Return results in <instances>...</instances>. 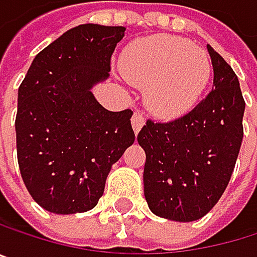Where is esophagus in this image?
I'll return each instance as SVG.
<instances>
[{
    "label": "esophagus",
    "mask_w": 257,
    "mask_h": 257,
    "mask_svg": "<svg viewBox=\"0 0 257 257\" xmlns=\"http://www.w3.org/2000/svg\"><path fill=\"white\" fill-rule=\"evenodd\" d=\"M131 123H133V127H134V133L139 134L140 130L143 127V124H145V114H143L142 111H136V112L133 114Z\"/></svg>",
    "instance_id": "1"
}]
</instances>
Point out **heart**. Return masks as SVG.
<instances>
[{
  "label": "heart",
  "mask_w": 257,
  "mask_h": 257,
  "mask_svg": "<svg viewBox=\"0 0 257 257\" xmlns=\"http://www.w3.org/2000/svg\"><path fill=\"white\" fill-rule=\"evenodd\" d=\"M120 69L127 82L146 88V103L160 117H178L194 106L206 88L211 63L185 39L157 34L126 49Z\"/></svg>",
  "instance_id": "b5f03b06"
}]
</instances>
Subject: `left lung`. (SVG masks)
<instances>
[{
  "label": "left lung",
  "instance_id": "left-lung-1",
  "mask_svg": "<svg viewBox=\"0 0 257 257\" xmlns=\"http://www.w3.org/2000/svg\"><path fill=\"white\" fill-rule=\"evenodd\" d=\"M212 90L170 121L149 118L137 136L146 152L145 197L154 214L175 221L206 215L223 196L244 136L245 102L227 61L208 45Z\"/></svg>",
  "mask_w": 257,
  "mask_h": 257
}]
</instances>
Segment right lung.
<instances>
[{"mask_svg": "<svg viewBox=\"0 0 257 257\" xmlns=\"http://www.w3.org/2000/svg\"><path fill=\"white\" fill-rule=\"evenodd\" d=\"M124 27L78 25L33 60L18 91L16 151L24 184L43 209L94 208L111 166L136 134L133 111H108L90 88L108 78Z\"/></svg>", "mask_w": 257, "mask_h": 257, "instance_id": "right-lung-1", "label": "right lung"}]
</instances>
